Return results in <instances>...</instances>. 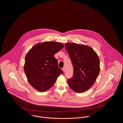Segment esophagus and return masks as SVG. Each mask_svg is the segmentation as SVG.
I'll return each instance as SVG.
<instances>
[{
	"mask_svg": "<svg viewBox=\"0 0 123 123\" xmlns=\"http://www.w3.org/2000/svg\"><path fill=\"white\" fill-rule=\"evenodd\" d=\"M62 69L63 70V72H65V67H63V68H62Z\"/></svg>",
	"mask_w": 123,
	"mask_h": 123,
	"instance_id": "obj_1",
	"label": "esophagus"
}]
</instances>
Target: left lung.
<instances>
[{"label":"left lung","mask_w":123,"mask_h":123,"mask_svg":"<svg viewBox=\"0 0 123 123\" xmlns=\"http://www.w3.org/2000/svg\"><path fill=\"white\" fill-rule=\"evenodd\" d=\"M65 48L73 67V75L68 79V85L77 92H84L92 86L99 74V58L87 45L67 43Z\"/></svg>","instance_id":"8db88e82"}]
</instances>
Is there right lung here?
I'll list each match as a JSON object with an SVG mask.
<instances>
[{"label":"right lung","mask_w":123,"mask_h":123,"mask_svg":"<svg viewBox=\"0 0 123 123\" xmlns=\"http://www.w3.org/2000/svg\"><path fill=\"white\" fill-rule=\"evenodd\" d=\"M63 46L61 43L45 42L34 45L28 53L24 69L29 83L35 89L40 92L49 89L63 73L54 56Z\"/></svg>","instance_id":"obj_1"}]
</instances>
